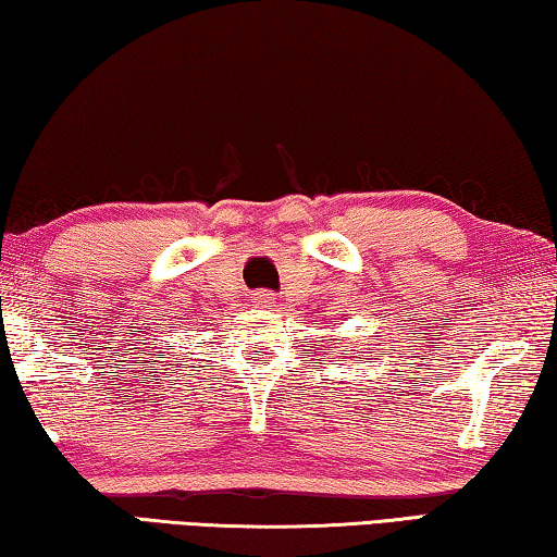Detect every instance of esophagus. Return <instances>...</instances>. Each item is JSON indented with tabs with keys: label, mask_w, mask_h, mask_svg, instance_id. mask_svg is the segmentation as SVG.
<instances>
[{
	"label": "esophagus",
	"mask_w": 557,
	"mask_h": 557,
	"mask_svg": "<svg viewBox=\"0 0 557 557\" xmlns=\"http://www.w3.org/2000/svg\"><path fill=\"white\" fill-rule=\"evenodd\" d=\"M258 305H272V301H275V292H270V289H262V292H258Z\"/></svg>",
	"instance_id": "esophagus-1"
}]
</instances>
